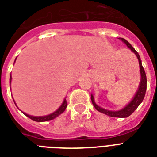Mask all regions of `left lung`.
Listing matches in <instances>:
<instances>
[{
  "instance_id": "obj_1",
  "label": "left lung",
  "mask_w": 157,
  "mask_h": 157,
  "mask_svg": "<svg viewBox=\"0 0 157 157\" xmlns=\"http://www.w3.org/2000/svg\"><path fill=\"white\" fill-rule=\"evenodd\" d=\"M119 39H120L123 42H124L125 44L127 45V47L132 51V52L136 55V56L138 59V63H139V68H140V74H141V81L138 89L136 92V94L134 95L133 98L132 99L130 102L128 103V105H125L124 107L121 109L120 110H116V111H113V110H108L105 109L100 107L99 105L96 104L95 101H94V98L93 95H91V100H92V105L96 108V110H98L99 112H101L103 114H105L106 115H109L110 117H118V118H126L128 117L131 114H133L134 112V110L138 108V106L140 105L142 101H143V98L145 97L146 90H147V76H146L145 70L143 69V65H142V60L140 59V56L138 52H136V50L133 48L131 44L128 41H126L124 38H121L120 37Z\"/></svg>"
}]
</instances>
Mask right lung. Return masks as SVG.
Instances as JSON below:
<instances>
[{
  "label": "right lung",
  "mask_w": 157,
  "mask_h": 157,
  "mask_svg": "<svg viewBox=\"0 0 157 157\" xmlns=\"http://www.w3.org/2000/svg\"><path fill=\"white\" fill-rule=\"evenodd\" d=\"M14 62H15V60H14ZM11 75L10 76V82H11ZM14 104H15V102H14ZM66 107H67V101L64 100V101H63V103H62V105L59 106L58 109H57L55 112L52 113V114H50V115H45V116H33V115H28V114H26V113L23 112L24 114V115H26V116H28L29 118H30L31 120H34V121H37V122H44V121H48V120H54L55 118L57 117L58 115H59L60 114H62V113L64 112L65 110V109H66Z\"/></svg>",
  "instance_id": "1"
}]
</instances>
